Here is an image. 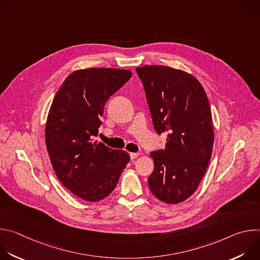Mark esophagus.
<instances>
[{
  "mask_svg": "<svg viewBox=\"0 0 260 260\" xmlns=\"http://www.w3.org/2000/svg\"><path fill=\"white\" fill-rule=\"evenodd\" d=\"M139 155H140V153H138V152H132V153H129L131 159H135V158H137Z\"/></svg>",
  "mask_w": 260,
  "mask_h": 260,
  "instance_id": "obj_1",
  "label": "esophagus"
}]
</instances>
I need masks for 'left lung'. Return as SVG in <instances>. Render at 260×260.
Wrapping results in <instances>:
<instances>
[{
	"label": "left lung",
	"instance_id": "8db88e82",
	"mask_svg": "<svg viewBox=\"0 0 260 260\" xmlns=\"http://www.w3.org/2000/svg\"><path fill=\"white\" fill-rule=\"evenodd\" d=\"M157 135L167 134L165 149L150 153L154 170L151 192L167 204L187 200L198 188L211 159L214 132L204 87L190 74L167 66L136 69Z\"/></svg>",
	"mask_w": 260,
	"mask_h": 260
}]
</instances>
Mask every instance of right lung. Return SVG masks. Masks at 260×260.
Wrapping results in <instances>:
<instances>
[{
    "label": "right lung",
    "instance_id": "obj_1",
    "mask_svg": "<svg viewBox=\"0 0 260 260\" xmlns=\"http://www.w3.org/2000/svg\"><path fill=\"white\" fill-rule=\"evenodd\" d=\"M132 75L128 70L111 68L78 70L52 101L45 129L49 158L63 186L84 201L108 197L129 161L126 151L111 149L93 138L106 102Z\"/></svg>",
    "mask_w": 260,
    "mask_h": 260
}]
</instances>
